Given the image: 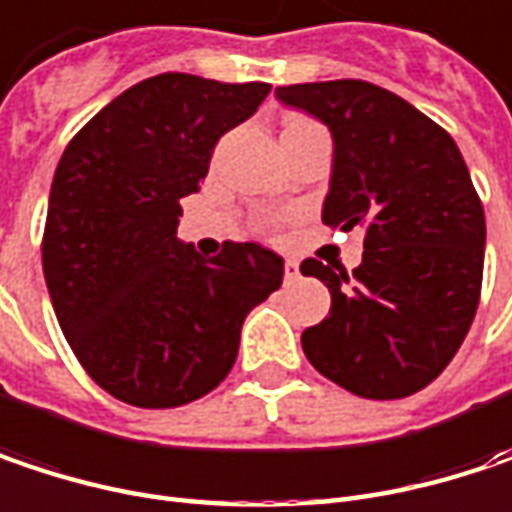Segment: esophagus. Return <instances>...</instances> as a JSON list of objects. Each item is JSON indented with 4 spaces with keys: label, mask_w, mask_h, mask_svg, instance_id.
<instances>
[{
    "label": "esophagus",
    "mask_w": 512,
    "mask_h": 512,
    "mask_svg": "<svg viewBox=\"0 0 512 512\" xmlns=\"http://www.w3.org/2000/svg\"><path fill=\"white\" fill-rule=\"evenodd\" d=\"M284 275L293 281V278H299V260H293V257H287V263H284Z\"/></svg>",
    "instance_id": "esophagus-1"
}]
</instances>
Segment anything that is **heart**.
<instances>
[{
  "label": "heart",
  "mask_w": 512,
  "mask_h": 512,
  "mask_svg": "<svg viewBox=\"0 0 512 512\" xmlns=\"http://www.w3.org/2000/svg\"><path fill=\"white\" fill-rule=\"evenodd\" d=\"M299 122H302V119H299Z\"/></svg>",
  "instance_id": "obj_1"
}]
</instances>
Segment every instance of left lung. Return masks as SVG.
Returning <instances> with one entry per match:
<instances>
[{
  "instance_id": "8db88e82",
  "label": "left lung",
  "mask_w": 512,
  "mask_h": 512,
  "mask_svg": "<svg viewBox=\"0 0 512 512\" xmlns=\"http://www.w3.org/2000/svg\"><path fill=\"white\" fill-rule=\"evenodd\" d=\"M275 96L331 131L322 222L366 231L357 269L302 263L331 293L304 354L354 395L419 393L457 354L481 299L487 222L466 161L448 131L378 84L313 81Z\"/></svg>"
}]
</instances>
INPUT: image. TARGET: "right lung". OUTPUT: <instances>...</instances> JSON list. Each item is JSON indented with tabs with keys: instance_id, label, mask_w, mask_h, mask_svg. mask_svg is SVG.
I'll list each match as a JSON object with an SVG mask.
<instances>
[{
	"instance_id": "obj_1",
	"label": "right lung",
	"mask_w": 512,
	"mask_h": 512,
	"mask_svg": "<svg viewBox=\"0 0 512 512\" xmlns=\"http://www.w3.org/2000/svg\"><path fill=\"white\" fill-rule=\"evenodd\" d=\"M269 84L187 72L146 78L90 119L55 169L43 275L87 375L134 407H181L231 372L240 328L281 287L284 257L225 243L202 257L178 240L216 140L246 122Z\"/></svg>"
}]
</instances>
